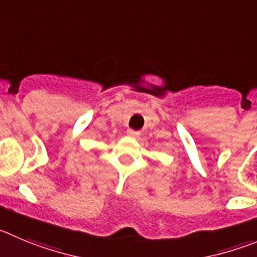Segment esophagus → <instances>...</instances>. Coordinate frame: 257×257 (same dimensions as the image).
<instances>
[{
    "instance_id": "obj_1",
    "label": "esophagus",
    "mask_w": 257,
    "mask_h": 257,
    "mask_svg": "<svg viewBox=\"0 0 257 257\" xmlns=\"http://www.w3.org/2000/svg\"><path fill=\"white\" fill-rule=\"evenodd\" d=\"M126 134H128L129 137H138L141 133L140 132L134 131V129H128V131H126Z\"/></svg>"
}]
</instances>
